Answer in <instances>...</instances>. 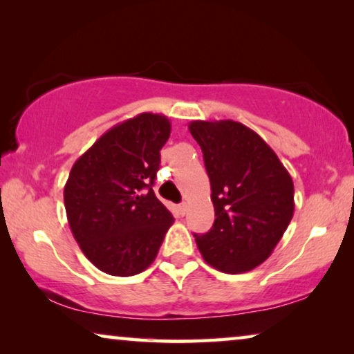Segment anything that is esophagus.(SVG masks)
I'll return each instance as SVG.
<instances>
[{"label":"esophagus","mask_w":354,"mask_h":354,"mask_svg":"<svg viewBox=\"0 0 354 354\" xmlns=\"http://www.w3.org/2000/svg\"><path fill=\"white\" fill-rule=\"evenodd\" d=\"M179 212H181V213H183V215H184V213H186V212H187V203H186V202H183V203H181V205H179Z\"/></svg>","instance_id":"esophagus-1"}]
</instances>
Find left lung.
Instances as JSON below:
<instances>
[{
  "mask_svg": "<svg viewBox=\"0 0 354 354\" xmlns=\"http://www.w3.org/2000/svg\"><path fill=\"white\" fill-rule=\"evenodd\" d=\"M189 131L203 152L215 223L196 237L208 265L227 274L268 260L293 216V181L276 152L242 123L194 120Z\"/></svg>",
  "mask_w": 354,
  "mask_h": 354,
  "instance_id": "1",
  "label": "left lung"
}]
</instances>
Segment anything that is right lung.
<instances>
[{"label":"right lung","mask_w":354,"mask_h":354,"mask_svg":"<svg viewBox=\"0 0 354 354\" xmlns=\"http://www.w3.org/2000/svg\"><path fill=\"white\" fill-rule=\"evenodd\" d=\"M170 133L165 115L139 113L73 163L64 187L68 226L84 257L106 274L147 270L175 221L152 189Z\"/></svg>","instance_id":"add662e5"}]
</instances>
